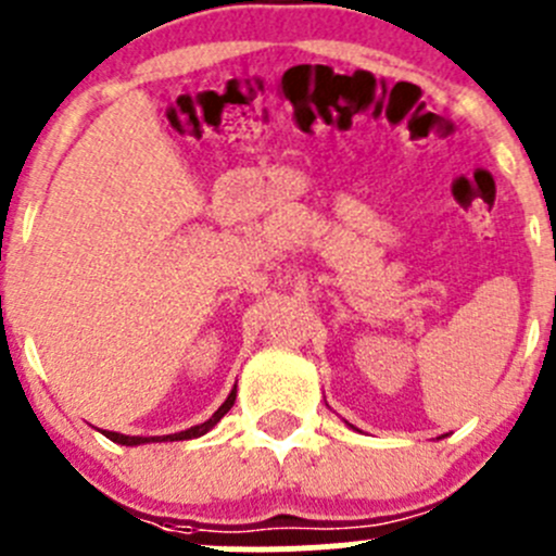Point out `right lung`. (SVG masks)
I'll return each instance as SVG.
<instances>
[{"label": "right lung", "instance_id": "obj_1", "mask_svg": "<svg viewBox=\"0 0 556 556\" xmlns=\"http://www.w3.org/2000/svg\"><path fill=\"white\" fill-rule=\"evenodd\" d=\"M233 401H237V387H233V390H231V395L226 397V403H223V406L217 408V412L212 414V417L206 419V422L195 425V428H190V430H182V433L164 435V439H142V435H123V433H112V430H104V435H106V439H110V441H115V444H123V446H137V444H148V441H188V439H199V435H204L206 430H212V428H215L217 422H220L223 417H226V414H228V408L233 406Z\"/></svg>", "mask_w": 556, "mask_h": 556}]
</instances>
